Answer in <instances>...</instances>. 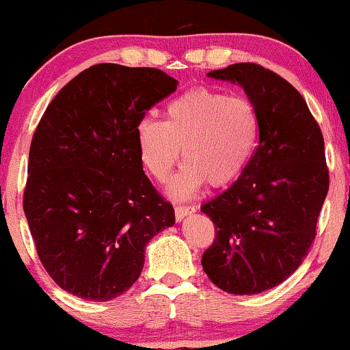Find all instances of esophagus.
Instances as JSON below:
<instances>
[{"label":"esophagus","instance_id":"obj_1","mask_svg":"<svg viewBox=\"0 0 350 350\" xmlns=\"http://www.w3.org/2000/svg\"><path fill=\"white\" fill-rule=\"evenodd\" d=\"M196 208L192 207V206H176L174 207V212H176V220H178V222H180V220L184 219V217H187L189 214H192V212H194Z\"/></svg>","mask_w":350,"mask_h":350}]
</instances>
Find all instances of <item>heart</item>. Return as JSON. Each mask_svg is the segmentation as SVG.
Returning <instances> with one entry per match:
<instances>
[{
    "label": "heart",
    "instance_id": "b5f03b06",
    "mask_svg": "<svg viewBox=\"0 0 350 350\" xmlns=\"http://www.w3.org/2000/svg\"><path fill=\"white\" fill-rule=\"evenodd\" d=\"M258 131V113L247 98L196 88L167 103L164 122L143 118L136 126V146L158 183L167 180L183 150L186 164L170 192L189 198L207 180L214 187L234 183L252 159Z\"/></svg>",
    "mask_w": 350,
    "mask_h": 350
}]
</instances>
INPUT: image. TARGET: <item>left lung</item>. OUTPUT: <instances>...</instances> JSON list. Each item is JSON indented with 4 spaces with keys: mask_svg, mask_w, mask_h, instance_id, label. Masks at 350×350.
<instances>
[{
    "mask_svg": "<svg viewBox=\"0 0 350 350\" xmlns=\"http://www.w3.org/2000/svg\"><path fill=\"white\" fill-rule=\"evenodd\" d=\"M208 77L239 83L260 120L258 146L239 179L200 207L215 226L202 268L230 295H258L298 270L329 189L324 138L301 94L258 64Z\"/></svg>",
    "mask_w": 350,
    "mask_h": 350,
    "instance_id": "8db88e82",
    "label": "left lung"
}]
</instances>
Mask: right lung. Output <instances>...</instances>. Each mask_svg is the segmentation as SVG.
<instances>
[{
  "label": "right lung",
  "instance_id": "obj_1",
  "mask_svg": "<svg viewBox=\"0 0 350 350\" xmlns=\"http://www.w3.org/2000/svg\"><path fill=\"white\" fill-rule=\"evenodd\" d=\"M176 88L159 69L97 64L44 111L23 206L39 260L64 291L123 295L142 275L148 242L174 226V208L143 171L136 126Z\"/></svg>",
  "mask_w": 350,
  "mask_h": 350
}]
</instances>
